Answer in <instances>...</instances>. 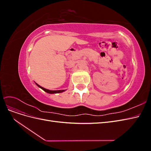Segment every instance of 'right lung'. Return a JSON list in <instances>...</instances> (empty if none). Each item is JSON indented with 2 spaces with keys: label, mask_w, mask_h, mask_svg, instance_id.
I'll use <instances>...</instances> for the list:
<instances>
[{
  "label": "right lung",
  "mask_w": 151,
  "mask_h": 151,
  "mask_svg": "<svg viewBox=\"0 0 151 151\" xmlns=\"http://www.w3.org/2000/svg\"><path fill=\"white\" fill-rule=\"evenodd\" d=\"M36 85H37L39 88H40L41 89H42L43 91H45V92H47L48 93H50V94H54V93H62L63 92V91H65V90H57V91H51V90H48V89H45L44 88H43V87L40 86V85H38V84H36Z\"/></svg>",
  "instance_id": "right-lung-1"
}]
</instances>
